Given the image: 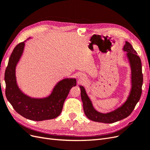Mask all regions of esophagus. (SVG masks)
<instances>
[{
    "instance_id": "obj_1",
    "label": "esophagus",
    "mask_w": 150,
    "mask_h": 150,
    "mask_svg": "<svg viewBox=\"0 0 150 150\" xmlns=\"http://www.w3.org/2000/svg\"><path fill=\"white\" fill-rule=\"evenodd\" d=\"M77 76H78V78L79 79V81H83V80H84L85 79L84 76V75L83 74L79 73Z\"/></svg>"
}]
</instances>
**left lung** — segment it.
<instances>
[{
    "label": "left lung",
    "mask_w": 150,
    "mask_h": 150,
    "mask_svg": "<svg viewBox=\"0 0 150 150\" xmlns=\"http://www.w3.org/2000/svg\"><path fill=\"white\" fill-rule=\"evenodd\" d=\"M123 50L127 52L126 55L130 63L132 87L126 101L121 107L106 114L96 111L86 93L84 88L80 86L81 96L84 113L88 118L93 121L104 123H112L123 120L131 115L141 98L143 85L142 61L139 57L137 55V51L129 42L126 41Z\"/></svg>",
    "instance_id": "8db88e82"
}]
</instances>
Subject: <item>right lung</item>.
I'll list each match as a JSON object with an SVG mask.
<instances>
[{
    "label": "right lung",
    "mask_w": 150,
    "mask_h": 150,
    "mask_svg": "<svg viewBox=\"0 0 150 150\" xmlns=\"http://www.w3.org/2000/svg\"><path fill=\"white\" fill-rule=\"evenodd\" d=\"M24 45V42L18 44L8 60L5 72L6 98L16 111L27 119L40 121L56 118L61 114L70 89L76 86V80L62 79L56 85L51 95L45 98H32L24 94L17 86L16 77V67Z\"/></svg>",
    "instance_id": "right-lung-1"
}]
</instances>
